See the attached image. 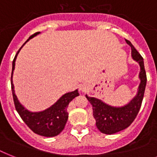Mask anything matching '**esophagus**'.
<instances>
[{
  "mask_svg": "<svg viewBox=\"0 0 157 157\" xmlns=\"http://www.w3.org/2000/svg\"><path fill=\"white\" fill-rule=\"evenodd\" d=\"M80 90H82V91H85V90H86V87H85L84 86H81V88H80Z\"/></svg>",
  "mask_w": 157,
  "mask_h": 157,
  "instance_id": "1",
  "label": "esophagus"
}]
</instances>
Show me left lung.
Here are the masks:
<instances>
[{"instance_id":"left-lung-1","label":"left lung","mask_w":157,"mask_h":157,"mask_svg":"<svg viewBox=\"0 0 157 157\" xmlns=\"http://www.w3.org/2000/svg\"><path fill=\"white\" fill-rule=\"evenodd\" d=\"M125 41L131 47L132 58L138 62L140 66L139 78L141 81L137 95L128 104L121 107H112L100 99L86 95L93 107V116L96 121V126L99 131L106 134H116L126 129L132 124L140 110L145 92L147 75L144 59L129 40H125Z\"/></svg>"}]
</instances>
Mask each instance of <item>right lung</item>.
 I'll return each instance as SVG.
<instances>
[{
	"instance_id": "1",
	"label": "right lung",
	"mask_w": 157,
	"mask_h": 157,
	"mask_svg": "<svg viewBox=\"0 0 157 157\" xmlns=\"http://www.w3.org/2000/svg\"><path fill=\"white\" fill-rule=\"evenodd\" d=\"M39 33H40L39 32L34 33L33 35H32L28 38V40L38 35ZM21 48L19 49V50H21ZM19 50L13 60L12 74H11V89H12V94H13V103H14L16 111L18 112L23 121L25 122V124L35 134L45 137L57 136L64 129V126H65L67 118H68L67 107H68L69 103L74 98H76V96H79L78 90H76L75 91H72L70 93L65 94L57 101L56 103L52 105V107H49L48 109L45 110L43 112H32L25 109L23 105L20 104L18 98L16 97L15 94H14V90H13V81H12V76H13V71L14 70L16 57L18 55Z\"/></svg>"
}]
</instances>
